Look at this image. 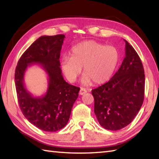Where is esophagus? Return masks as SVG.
I'll return each instance as SVG.
<instances>
[{
  "instance_id": "esophagus-1",
  "label": "esophagus",
  "mask_w": 159,
  "mask_h": 159,
  "mask_svg": "<svg viewBox=\"0 0 159 159\" xmlns=\"http://www.w3.org/2000/svg\"><path fill=\"white\" fill-rule=\"evenodd\" d=\"M87 90L85 88H80V92H79V94L80 95H83V94H85V93H87Z\"/></svg>"
}]
</instances>
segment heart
I'll return each mask as SVG.
<instances>
[{
    "label": "heart",
    "instance_id": "b5f03b06",
    "mask_svg": "<svg viewBox=\"0 0 159 159\" xmlns=\"http://www.w3.org/2000/svg\"><path fill=\"white\" fill-rule=\"evenodd\" d=\"M118 60L119 53L114 46L88 40L74 46L71 57H62L61 67L70 82L75 81L83 67V83L102 84L112 76Z\"/></svg>",
    "mask_w": 159,
    "mask_h": 159
}]
</instances>
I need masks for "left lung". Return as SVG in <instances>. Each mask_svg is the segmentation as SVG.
<instances>
[{
	"label": "left lung",
	"mask_w": 159,
	"mask_h": 159,
	"mask_svg": "<svg viewBox=\"0 0 159 159\" xmlns=\"http://www.w3.org/2000/svg\"><path fill=\"white\" fill-rule=\"evenodd\" d=\"M124 42L126 56L120 69L107 83L92 91L97 120L109 130H120L130 124L144 99L142 63L133 47Z\"/></svg>",
	"instance_id": "8db88e82"
}]
</instances>
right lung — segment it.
I'll use <instances>...</instances> for the list:
<instances>
[{
  "label": "right lung",
  "mask_w": 159,
  "mask_h": 159,
  "mask_svg": "<svg viewBox=\"0 0 159 159\" xmlns=\"http://www.w3.org/2000/svg\"><path fill=\"white\" fill-rule=\"evenodd\" d=\"M64 35L41 36L23 53L15 71V84L19 105L30 123L46 132H56L67 125L80 88L64 80L60 68V52ZM38 63L47 74L46 93L34 97L26 89L23 77L26 69Z\"/></svg>",
  "instance_id": "add662e5"
}]
</instances>
